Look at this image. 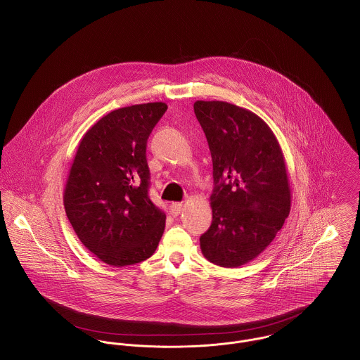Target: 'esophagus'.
Segmentation results:
<instances>
[{"label":"esophagus","mask_w":360,"mask_h":360,"mask_svg":"<svg viewBox=\"0 0 360 360\" xmlns=\"http://www.w3.org/2000/svg\"><path fill=\"white\" fill-rule=\"evenodd\" d=\"M181 210H183V204L181 202H173L170 205V213L173 216H179L181 213Z\"/></svg>","instance_id":"34e87169"}]
</instances>
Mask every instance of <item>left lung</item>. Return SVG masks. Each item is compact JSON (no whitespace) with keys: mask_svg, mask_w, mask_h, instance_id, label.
Returning a JSON list of instances; mask_svg holds the SVG:
<instances>
[{"mask_svg":"<svg viewBox=\"0 0 360 360\" xmlns=\"http://www.w3.org/2000/svg\"><path fill=\"white\" fill-rule=\"evenodd\" d=\"M213 163L212 224L201 251L213 264L240 267L259 257L291 209L281 147L267 123L224 101H195Z\"/></svg>","mask_w":360,"mask_h":360,"instance_id":"8db88e82","label":"left lung"}]
</instances>
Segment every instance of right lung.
<instances>
[{
  "mask_svg": "<svg viewBox=\"0 0 360 360\" xmlns=\"http://www.w3.org/2000/svg\"><path fill=\"white\" fill-rule=\"evenodd\" d=\"M165 103L115 109L79 143L63 190L66 216L83 245L103 263L123 267L153 257L165 213L148 197L147 140Z\"/></svg>",
  "mask_w": 360,
  "mask_h": 360,
  "instance_id": "obj_1",
  "label": "right lung"
}]
</instances>
